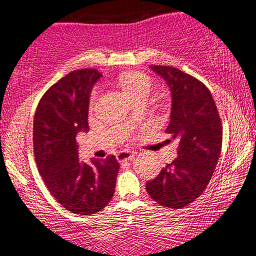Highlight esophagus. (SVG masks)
<instances>
[{
    "label": "esophagus",
    "instance_id": "obj_1",
    "mask_svg": "<svg viewBox=\"0 0 256 256\" xmlns=\"http://www.w3.org/2000/svg\"><path fill=\"white\" fill-rule=\"evenodd\" d=\"M133 156H134V152H131V150H122V152L117 154V160L120 162H123V161L131 160Z\"/></svg>",
    "mask_w": 256,
    "mask_h": 256
}]
</instances>
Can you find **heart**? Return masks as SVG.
<instances>
[{
	"mask_svg": "<svg viewBox=\"0 0 256 256\" xmlns=\"http://www.w3.org/2000/svg\"><path fill=\"white\" fill-rule=\"evenodd\" d=\"M120 84L122 86V88H123V90L126 92L132 100H134L136 97L142 95L148 96L153 87L150 78L147 76L146 74L139 73V72H128V73L120 75ZM94 98H95V94H94L92 102Z\"/></svg>",
	"mask_w": 256,
	"mask_h": 256,
	"instance_id": "1",
	"label": "heart"
}]
</instances>
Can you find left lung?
<instances>
[{
    "mask_svg": "<svg viewBox=\"0 0 256 256\" xmlns=\"http://www.w3.org/2000/svg\"><path fill=\"white\" fill-rule=\"evenodd\" d=\"M167 82L172 94L170 120L166 132L178 142V158L146 183L158 204L181 208L206 188L222 150V122L211 92L204 84L178 68L150 66Z\"/></svg>",
    "mask_w": 256,
    "mask_h": 256,
    "instance_id": "left-lung-1",
    "label": "left lung"
}]
</instances>
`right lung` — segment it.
Here are the masks:
<instances>
[{"label":"right lung","mask_w":256,"mask_h":256,"mask_svg":"<svg viewBox=\"0 0 256 256\" xmlns=\"http://www.w3.org/2000/svg\"><path fill=\"white\" fill-rule=\"evenodd\" d=\"M102 76L96 70L67 74L42 97L34 120V152L51 195L68 211L90 216L111 200L120 164L106 159H78L76 136L89 131L92 89Z\"/></svg>","instance_id":"add662e5"}]
</instances>
